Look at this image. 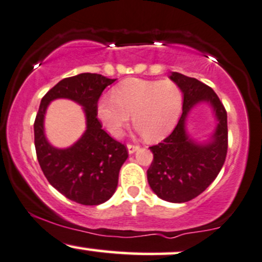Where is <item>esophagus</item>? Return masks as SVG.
<instances>
[{"label": "esophagus", "mask_w": 262, "mask_h": 262, "mask_svg": "<svg viewBox=\"0 0 262 262\" xmlns=\"http://www.w3.org/2000/svg\"><path fill=\"white\" fill-rule=\"evenodd\" d=\"M138 148H140V147L136 146V144H131V143H128V144H127L128 155H134V153L136 152V150H137Z\"/></svg>", "instance_id": "1"}]
</instances>
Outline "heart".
<instances>
[{
    "mask_svg": "<svg viewBox=\"0 0 262 262\" xmlns=\"http://www.w3.org/2000/svg\"><path fill=\"white\" fill-rule=\"evenodd\" d=\"M183 109V94L171 81L128 79L112 95H103L97 104V115L114 137L121 136L130 121L148 141H158L177 125Z\"/></svg>",
    "mask_w": 262,
    "mask_h": 262,
    "instance_id": "1",
    "label": "heart"
}]
</instances>
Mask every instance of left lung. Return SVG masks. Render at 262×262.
<instances>
[{
	"label": "left lung",
	"mask_w": 262,
	"mask_h": 262,
	"mask_svg": "<svg viewBox=\"0 0 262 262\" xmlns=\"http://www.w3.org/2000/svg\"><path fill=\"white\" fill-rule=\"evenodd\" d=\"M170 79L184 94L183 114L173 132L149 147L153 161L147 179L158 198L183 204L204 192L223 167L228 149L227 112L213 89L199 79L178 72L171 73ZM200 102H207L217 120L214 134L205 143H196L186 130L187 116Z\"/></svg>",
	"instance_id": "left-lung-1"
}]
</instances>
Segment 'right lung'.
Masks as SVG:
<instances>
[{
	"instance_id": "1",
	"label": "right lung",
	"mask_w": 262,
	"mask_h": 262,
	"mask_svg": "<svg viewBox=\"0 0 262 262\" xmlns=\"http://www.w3.org/2000/svg\"><path fill=\"white\" fill-rule=\"evenodd\" d=\"M98 73H81L63 78L42 97L34 122V143L42 173L58 192L77 204L97 206L115 192L119 171L127 149L101 128L97 104L107 85L115 82ZM70 99L83 107L86 128L82 137L67 149H56L46 140L43 118L55 99Z\"/></svg>"
}]
</instances>
